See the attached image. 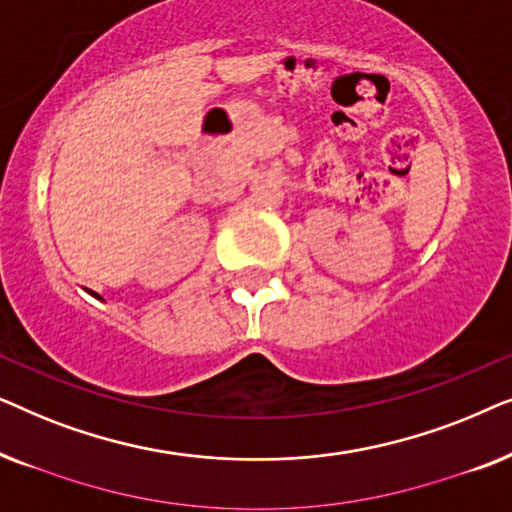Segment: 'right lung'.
Listing matches in <instances>:
<instances>
[{"label":"right lung","mask_w":512,"mask_h":512,"mask_svg":"<svg viewBox=\"0 0 512 512\" xmlns=\"http://www.w3.org/2000/svg\"><path fill=\"white\" fill-rule=\"evenodd\" d=\"M97 298H100V296H97Z\"/></svg>","instance_id":"obj_1"}]
</instances>
